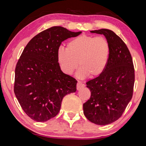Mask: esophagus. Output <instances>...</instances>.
Instances as JSON below:
<instances>
[{
    "label": "esophagus",
    "instance_id": "1",
    "mask_svg": "<svg viewBox=\"0 0 146 146\" xmlns=\"http://www.w3.org/2000/svg\"><path fill=\"white\" fill-rule=\"evenodd\" d=\"M84 86L85 85L83 83H82L81 82H78L77 84H76V89H77V90H80L84 87Z\"/></svg>",
    "mask_w": 146,
    "mask_h": 146
}]
</instances>
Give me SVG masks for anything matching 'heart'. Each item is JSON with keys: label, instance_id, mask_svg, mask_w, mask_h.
Segmentation results:
<instances>
[{"label": "heart", "instance_id": "obj_1", "mask_svg": "<svg viewBox=\"0 0 146 146\" xmlns=\"http://www.w3.org/2000/svg\"><path fill=\"white\" fill-rule=\"evenodd\" d=\"M110 54V45L106 38L82 35L69 42L67 48H58L57 60L62 71L67 75H71L78 64L80 67L76 76L79 78L89 75L95 78L104 71Z\"/></svg>", "mask_w": 146, "mask_h": 146}]
</instances>
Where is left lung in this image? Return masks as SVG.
<instances>
[{
    "mask_svg": "<svg viewBox=\"0 0 146 146\" xmlns=\"http://www.w3.org/2000/svg\"><path fill=\"white\" fill-rule=\"evenodd\" d=\"M90 32L105 36L110 54L104 71L86 82L91 97L83 104L84 114L90 122L105 125L117 120L131 100L135 70L129 49L117 35L107 29Z\"/></svg>",
    "mask_w": 146,
    "mask_h": 146,
    "instance_id": "left-lung-1",
    "label": "left lung"
}]
</instances>
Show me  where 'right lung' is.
I'll use <instances>...</instances> for the list:
<instances>
[{"label":"right lung","mask_w":146,"mask_h":146,"mask_svg":"<svg viewBox=\"0 0 146 146\" xmlns=\"http://www.w3.org/2000/svg\"><path fill=\"white\" fill-rule=\"evenodd\" d=\"M81 33L51 27L35 36L20 56L14 92L24 111L33 120L46 122L55 117L64 96L76 91L77 81L61 71L57 51L62 42Z\"/></svg>","instance_id":"1"}]
</instances>
